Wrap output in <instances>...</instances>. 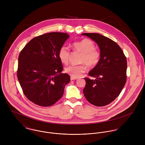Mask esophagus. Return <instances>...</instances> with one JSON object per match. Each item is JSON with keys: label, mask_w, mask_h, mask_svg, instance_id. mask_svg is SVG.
<instances>
[{"label": "esophagus", "mask_w": 145, "mask_h": 145, "mask_svg": "<svg viewBox=\"0 0 145 145\" xmlns=\"http://www.w3.org/2000/svg\"><path fill=\"white\" fill-rule=\"evenodd\" d=\"M70 79H71V80H76L77 78H73V77H71V78H70Z\"/></svg>", "instance_id": "1"}]
</instances>
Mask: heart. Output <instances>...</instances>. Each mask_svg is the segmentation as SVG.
Masks as SVG:
<instances>
[{"instance_id":"heart-1","label":"heart","mask_w":145,"mask_h":145,"mask_svg":"<svg viewBox=\"0 0 145 145\" xmlns=\"http://www.w3.org/2000/svg\"><path fill=\"white\" fill-rule=\"evenodd\" d=\"M95 44L90 39H85L82 41L75 42L72 44L74 52L80 54L79 62L86 64L89 67H94L100 61L101 52L95 48ZM59 57L62 63L67 64L70 58V52L69 48L63 46L58 53ZM84 64L79 65H70L65 69L66 73L71 77L78 78L85 72L86 67Z\"/></svg>"}]
</instances>
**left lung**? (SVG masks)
I'll return each instance as SVG.
<instances>
[{
	"mask_svg": "<svg viewBox=\"0 0 145 145\" xmlns=\"http://www.w3.org/2000/svg\"><path fill=\"white\" fill-rule=\"evenodd\" d=\"M99 47L101 59L98 64L89 72L95 78H85L83 90L85 97L90 103L103 106L112 103L119 96L127 80V59L122 48L111 39L99 33H84Z\"/></svg>",
	"mask_w": 145,
	"mask_h": 145,
	"instance_id": "obj_1",
	"label": "left lung"
}]
</instances>
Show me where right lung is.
<instances>
[{
  "mask_svg": "<svg viewBox=\"0 0 145 145\" xmlns=\"http://www.w3.org/2000/svg\"><path fill=\"white\" fill-rule=\"evenodd\" d=\"M69 37L67 33L50 32L37 36L22 50L17 78L27 98L38 105L49 106L63 95L70 82L67 74H61L63 65L58 53Z\"/></svg>",
  "mask_w": 145,
  "mask_h": 145,
  "instance_id": "right-lung-1",
  "label": "right lung"
}]
</instances>
